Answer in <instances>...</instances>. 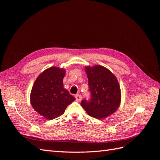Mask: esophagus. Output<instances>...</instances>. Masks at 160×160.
I'll list each match as a JSON object with an SVG mask.
<instances>
[{"mask_svg":"<svg viewBox=\"0 0 160 160\" xmlns=\"http://www.w3.org/2000/svg\"><path fill=\"white\" fill-rule=\"evenodd\" d=\"M75 99L77 101H80L82 99V96L81 95H79V94H77L75 95Z\"/></svg>","mask_w":160,"mask_h":160,"instance_id":"34e87169","label":"esophagus"}]
</instances>
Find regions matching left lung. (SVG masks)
Masks as SVG:
<instances>
[{
    "label": "left lung",
    "mask_w": 160,
    "mask_h": 160,
    "mask_svg": "<svg viewBox=\"0 0 160 160\" xmlns=\"http://www.w3.org/2000/svg\"><path fill=\"white\" fill-rule=\"evenodd\" d=\"M85 70L91 98L89 102L83 100L81 105L91 117L104 119L115 112L120 105L122 93L119 82L113 72L103 66H86Z\"/></svg>",
    "instance_id": "left-lung-1"
}]
</instances>
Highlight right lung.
Masks as SVG:
<instances>
[{
    "label": "right lung",
    "mask_w": 160,
    "mask_h": 160,
    "mask_svg": "<svg viewBox=\"0 0 160 160\" xmlns=\"http://www.w3.org/2000/svg\"><path fill=\"white\" fill-rule=\"evenodd\" d=\"M65 69L58 67L47 69L37 77L31 92L30 101L33 109L47 119L62 115L67 106L75 100L64 88Z\"/></svg>",
    "instance_id": "1"
}]
</instances>
